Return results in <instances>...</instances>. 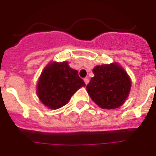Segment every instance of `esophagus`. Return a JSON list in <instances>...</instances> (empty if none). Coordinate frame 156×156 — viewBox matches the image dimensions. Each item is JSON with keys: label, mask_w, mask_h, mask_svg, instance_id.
Listing matches in <instances>:
<instances>
[{"label": "esophagus", "mask_w": 156, "mask_h": 156, "mask_svg": "<svg viewBox=\"0 0 156 156\" xmlns=\"http://www.w3.org/2000/svg\"><path fill=\"white\" fill-rule=\"evenodd\" d=\"M83 80H84V82H85V83H86V85L88 83H89V79H88V78H84V79H83Z\"/></svg>", "instance_id": "1"}]
</instances>
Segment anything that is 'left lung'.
Wrapping results in <instances>:
<instances>
[{
	"label": "left lung",
	"instance_id": "obj_1",
	"mask_svg": "<svg viewBox=\"0 0 156 156\" xmlns=\"http://www.w3.org/2000/svg\"><path fill=\"white\" fill-rule=\"evenodd\" d=\"M94 76L87 85V90L101 108H119L129 95L131 82L127 73L119 65H101L93 69Z\"/></svg>",
	"mask_w": 156,
	"mask_h": 156
}]
</instances>
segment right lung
Segmentation results:
<instances>
[{
    "mask_svg": "<svg viewBox=\"0 0 156 156\" xmlns=\"http://www.w3.org/2000/svg\"><path fill=\"white\" fill-rule=\"evenodd\" d=\"M85 85L78 72L70 68L67 62H53L41 73L37 95L43 104L57 109L67 104L73 94Z\"/></svg>",
    "mask_w": 156,
    "mask_h": 156,
    "instance_id": "1",
    "label": "right lung"
}]
</instances>
